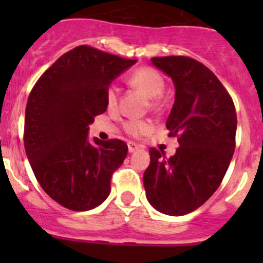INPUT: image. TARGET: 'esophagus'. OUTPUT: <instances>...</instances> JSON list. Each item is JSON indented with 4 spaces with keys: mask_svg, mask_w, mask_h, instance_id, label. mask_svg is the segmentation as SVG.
I'll use <instances>...</instances> for the list:
<instances>
[{
    "mask_svg": "<svg viewBox=\"0 0 263 263\" xmlns=\"http://www.w3.org/2000/svg\"><path fill=\"white\" fill-rule=\"evenodd\" d=\"M139 147H140L139 145L135 144V142H128V151H129V153H134V151H136Z\"/></svg>",
    "mask_w": 263,
    "mask_h": 263,
    "instance_id": "34e87169",
    "label": "esophagus"
}]
</instances>
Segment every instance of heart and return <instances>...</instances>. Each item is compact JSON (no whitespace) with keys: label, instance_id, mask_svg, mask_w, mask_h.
<instances>
[{"label":"heart","instance_id":"obj_1","mask_svg":"<svg viewBox=\"0 0 263 263\" xmlns=\"http://www.w3.org/2000/svg\"><path fill=\"white\" fill-rule=\"evenodd\" d=\"M128 85L134 89L139 90L145 97L150 98L151 107H156L158 97L164 91L165 80L160 72L151 67H140L129 75ZM119 92L116 85H110L105 92V104L108 110L113 112L118 108ZM123 128L126 134L131 136H141L151 129L150 122L140 121V119H131L124 122Z\"/></svg>","mask_w":263,"mask_h":263}]
</instances>
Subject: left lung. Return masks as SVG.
<instances>
[{"mask_svg": "<svg viewBox=\"0 0 263 263\" xmlns=\"http://www.w3.org/2000/svg\"><path fill=\"white\" fill-rule=\"evenodd\" d=\"M151 62L176 85L166 128L179 147L171 158L150 148L144 187L154 209L182 216L203 205L222 182L234 154L237 113L224 85L195 58L168 55Z\"/></svg>", "mask_w": 263, "mask_h": 263, "instance_id": "obj_1", "label": "left lung"}]
</instances>
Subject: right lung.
I'll return each instance as SVG.
<instances>
[{
  "label": "right lung",
  "mask_w": 263,
  "mask_h": 263,
  "mask_svg": "<svg viewBox=\"0 0 263 263\" xmlns=\"http://www.w3.org/2000/svg\"><path fill=\"white\" fill-rule=\"evenodd\" d=\"M136 61L79 46L61 55L29 94L26 156L44 192L63 208L91 210L109 196L112 176L128 147L118 139L90 144L87 131L107 110L110 82Z\"/></svg>",
  "instance_id": "right-lung-1"
}]
</instances>
